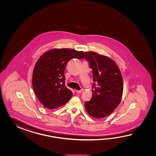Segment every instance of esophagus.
Here are the masks:
<instances>
[{"mask_svg":"<svg viewBox=\"0 0 156 156\" xmlns=\"http://www.w3.org/2000/svg\"><path fill=\"white\" fill-rule=\"evenodd\" d=\"M83 90L81 89V90H76V92L77 94H80V93H83Z\"/></svg>","mask_w":156,"mask_h":156,"instance_id":"esophagus-1","label":"esophagus"}]
</instances>
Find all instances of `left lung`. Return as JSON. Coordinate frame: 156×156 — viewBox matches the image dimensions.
I'll list each match as a JSON object with an SVG mask.
<instances>
[{
  "mask_svg": "<svg viewBox=\"0 0 156 156\" xmlns=\"http://www.w3.org/2000/svg\"><path fill=\"white\" fill-rule=\"evenodd\" d=\"M85 58L93 70V96L85 103L86 112L96 119L108 116L119 105L123 92L122 74L116 63L109 57L93 51L85 52Z\"/></svg>",
  "mask_w": 156,
  "mask_h": 156,
  "instance_id": "obj_1",
  "label": "left lung"
}]
</instances>
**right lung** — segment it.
Here are the masks:
<instances>
[{
    "mask_svg": "<svg viewBox=\"0 0 156 156\" xmlns=\"http://www.w3.org/2000/svg\"><path fill=\"white\" fill-rule=\"evenodd\" d=\"M85 57V52L70 48H54L41 55L32 74V86L38 99L49 109L62 106L73 94L65 85L64 71L73 58Z\"/></svg>",
    "mask_w": 156,
    "mask_h": 156,
    "instance_id": "right-lung-1",
    "label": "right lung"
}]
</instances>
